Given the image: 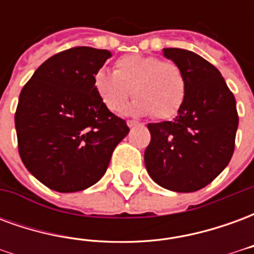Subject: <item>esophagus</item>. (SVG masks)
<instances>
[{
  "label": "esophagus",
  "mask_w": 254,
  "mask_h": 254,
  "mask_svg": "<svg viewBox=\"0 0 254 254\" xmlns=\"http://www.w3.org/2000/svg\"><path fill=\"white\" fill-rule=\"evenodd\" d=\"M127 125L129 127H136V125H138V122L137 121H132V120H130V121H127Z\"/></svg>",
  "instance_id": "esophagus-1"
}]
</instances>
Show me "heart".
<instances>
[{
    "label": "heart",
    "instance_id": "obj_1",
    "mask_svg": "<svg viewBox=\"0 0 254 254\" xmlns=\"http://www.w3.org/2000/svg\"><path fill=\"white\" fill-rule=\"evenodd\" d=\"M94 88L111 113L122 111L133 94L136 99L127 106V114L170 120L185 100L187 78L177 64L154 56L127 54L117 60L114 72L102 69L95 73Z\"/></svg>",
    "mask_w": 254,
    "mask_h": 254
}]
</instances>
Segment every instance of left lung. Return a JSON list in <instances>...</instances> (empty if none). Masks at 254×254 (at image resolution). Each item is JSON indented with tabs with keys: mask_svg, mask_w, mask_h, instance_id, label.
Listing matches in <instances>:
<instances>
[{
	"mask_svg": "<svg viewBox=\"0 0 254 254\" xmlns=\"http://www.w3.org/2000/svg\"><path fill=\"white\" fill-rule=\"evenodd\" d=\"M163 56L182 69L187 95L173 121L148 124L151 143L144 163L159 187L189 193L207 187L229 165L237 106L220 72L207 60L184 49H163Z\"/></svg>",
	"mask_w": 254,
	"mask_h": 254,
	"instance_id": "1",
	"label": "left lung"
}]
</instances>
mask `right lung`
Here are the masks:
<instances>
[{
  "mask_svg": "<svg viewBox=\"0 0 254 254\" xmlns=\"http://www.w3.org/2000/svg\"><path fill=\"white\" fill-rule=\"evenodd\" d=\"M109 50L73 47L50 57L21 89L14 114L19 154L32 176L61 193L84 190L105 176L127 122L100 102L95 73Z\"/></svg>",
  "mask_w": 254,
  "mask_h": 254,
  "instance_id": "obj_1",
  "label": "right lung"
}]
</instances>
